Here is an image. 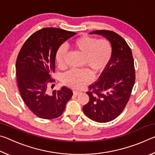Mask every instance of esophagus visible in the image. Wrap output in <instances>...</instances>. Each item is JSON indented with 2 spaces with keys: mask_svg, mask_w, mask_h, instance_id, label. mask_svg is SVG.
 Listing matches in <instances>:
<instances>
[{
  "mask_svg": "<svg viewBox=\"0 0 155 155\" xmlns=\"http://www.w3.org/2000/svg\"><path fill=\"white\" fill-rule=\"evenodd\" d=\"M79 93H80L79 91H77V90L73 91V95H74V96H77Z\"/></svg>",
  "mask_w": 155,
  "mask_h": 155,
  "instance_id": "esophagus-1",
  "label": "esophagus"
}]
</instances>
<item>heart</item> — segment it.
Listing matches in <instances>:
<instances>
[{"instance_id":"obj_1","label":"heart","mask_w":155,"mask_h":155,"mask_svg":"<svg viewBox=\"0 0 155 155\" xmlns=\"http://www.w3.org/2000/svg\"><path fill=\"white\" fill-rule=\"evenodd\" d=\"M72 46L83 54V65L89 67L90 70L83 68L70 70L63 76L62 83L73 89H81L90 82L92 72L94 75H98L107 67L112 57L113 47L111 41L106 38L97 40L87 35L78 37L73 41ZM66 55V47L60 46L56 51L55 59L61 69L65 68Z\"/></svg>"}]
</instances>
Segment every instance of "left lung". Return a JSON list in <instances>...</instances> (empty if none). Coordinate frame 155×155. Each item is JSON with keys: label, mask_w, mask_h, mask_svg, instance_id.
<instances>
[{"label": "left lung", "mask_w": 155, "mask_h": 155, "mask_svg": "<svg viewBox=\"0 0 155 155\" xmlns=\"http://www.w3.org/2000/svg\"><path fill=\"white\" fill-rule=\"evenodd\" d=\"M90 33L108 39L113 54L99 81L88 87L90 100L83 111L94 121L108 122L120 115L129 101L135 81L134 59L127 41L114 31L97 30Z\"/></svg>", "instance_id": "8db88e82"}]
</instances>
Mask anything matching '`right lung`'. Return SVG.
Listing matches in <instances>:
<instances>
[{"label": "right lung", "instance_id": "1", "mask_svg": "<svg viewBox=\"0 0 155 155\" xmlns=\"http://www.w3.org/2000/svg\"><path fill=\"white\" fill-rule=\"evenodd\" d=\"M75 34L61 28H41L25 41L18 54L15 67L20 94L26 105L40 118L61 116L72 98V91L66 87L54 90L51 95L48 87L55 81L52 75L55 71L57 48Z\"/></svg>", "mask_w": 155, "mask_h": 155}]
</instances>
